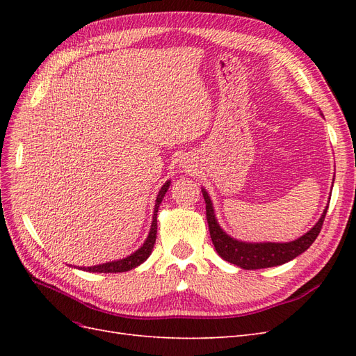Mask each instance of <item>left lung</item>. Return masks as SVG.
<instances>
[{"mask_svg": "<svg viewBox=\"0 0 356 356\" xmlns=\"http://www.w3.org/2000/svg\"><path fill=\"white\" fill-rule=\"evenodd\" d=\"M204 203H207V220L209 225V234L212 243L217 250L218 255L224 258L225 261L232 264L239 266L245 270H255V268H266V267H275L285 264L296 257L303 254L307 248L315 242L318 234L322 229V224L325 220V213L328 207L322 212L319 221L312 227L306 234L301 238L286 242V243H276V242H260V243H251V242H242L238 239H233L232 236L225 233L220 224L215 218V212L211 197L208 196V191L202 188Z\"/></svg>", "mask_w": 356, "mask_h": 356, "instance_id": "left-lung-1", "label": "left lung"}]
</instances>
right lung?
<instances>
[{"instance_id": "add662e5", "label": "right lung", "mask_w": 356, "mask_h": 356, "mask_svg": "<svg viewBox=\"0 0 356 356\" xmlns=\"http://www.w3.org/2000/svg\"><path fill=\"white\" fill-rule=\"evenodd\" d=\"M170 186V181H166L163 187L160 188L157 199H156V204H154V213H153V222H152V229H149V233L147 236L145 242L143 243V246L136 250L134 254H131L126 258H122V260L117 261H110V263H104V264H98V266H92V267H79L80 270H86V272H93V273H120V272H127L132 270L136 266L143 264L147 258L152 254L154 243H156V234H157V211L161 200H163L166 191Z\"/></svg>"}]
</instances>
